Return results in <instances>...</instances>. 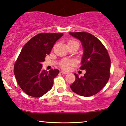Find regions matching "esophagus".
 I'll return each instance as SVG.
<instances>
[{"instance_id":"obj_1","label":"esophagus","mask_w":126,"mask_h":126,"mask_svg":"<svg viewBox=\"0 0 126 126\" xmlns=\"http://www.w3.org/2000/svg\"><path fill=\"white\" fill-rule=\"evenodd\" d=\"M60 72L62 73V74H64V75H67V74H68V73H67V72H64V71H61Z\"/></svg>"}]
</instances>
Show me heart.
Returning a JSON list of instances; mask_svg holds the SVG:
<instances>
[{"label": "heart", "instance_id": "1", "mask_svg": "<svg viewBox=\"0 0 126 126\" xmlns=\"http://www.w3.org/2000/svg\"><path fill=\"white\" fill-rule=\"evenodd\" d=\"M73 42H76L75 41H73V40H70L67 43V44H71V43H73ZM73 64V62L72 60H67V59H64V60H63L60 63V66L61 67H62V69H63L64 70H67L69 69V66L70 65H72V64Z\"/></svg>", "mask_w": 126, "mask_h": 126}]
</instances>
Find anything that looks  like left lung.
Instances as JSON below:
<instances>
[{"label":"left lung","instance_id":"1","mask_svg":"<svg viewBox=\"0 0 126 126\" xmlns=\"http://www.w3.org/2000/svg\"><path fill=\"white\" fill-rule=\"evenodd\" d=\"M80 41L83 48V55L80 69L85 70L83 77L74 74L76 79L70 88L80 96L89 97L100 92L110 77V59L102 42L88 33H69Z\"/></svg>","mask_w":126,"mask_h":126}]
</instances>
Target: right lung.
I'll use <instances>...</instances> for the list:
<instances>
[{"mask_svg": "<svg viewBox=\"0 0 126 126\" xmlns=\"http://www.w3.org/2000/svg\"><path fill=\"white\" fill-rule=\"evenodd\" d=\"M63 33H40L30 39L22 48L14 65L15 77L25 93L34 97L44 96L51 89L58 69H42V63L50 53L55 42Z\"/></svg>", "mask_w": 126, "mask_h": 126, "instance_id": "1", "label": "right lung"}]
</instances>
